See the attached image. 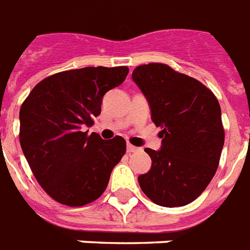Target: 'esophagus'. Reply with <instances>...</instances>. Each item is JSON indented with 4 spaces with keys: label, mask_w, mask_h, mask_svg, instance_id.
Segmentation results:
<instances>
[{
    "label": "esophagus",
    "mask_w": 250,
    "mask_h": 250,
    "mask_svg": "<svg viewBox=\"0 0 250 250\" xmlns=\"http://www.w3.org/2000/svg\"><path fill=\"white\" fill-rule=\"evenodd\" d=\"M137 150L139 149H137L136 146L131 145V144H128V145H127V153H136Z\"/></svg>",
    "instance_id": "obj_1"
}]
</instances>
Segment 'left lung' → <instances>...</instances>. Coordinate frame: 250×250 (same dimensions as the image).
I'll return each instance as SVG.
<instances>
[{
    "label": "left lung",
    "instance_id": "left-lung-1",
    "mask_svg": "<svg viewBox=\"0 0 250 250\" xmlns=\"http://www.w3.org/2000/svg\"><path fill=\"white\" fill-rule=\"evenodd\" d=\"M132 79L149 101L162 147H146L151 168L139 176L141 190L158 206L184 207L212 181L225 143L221 106L198 79L160 62L144 64Z\"/></svg>",
    "mask_w": 250,
    "mask_h": 250
}]
</instances>
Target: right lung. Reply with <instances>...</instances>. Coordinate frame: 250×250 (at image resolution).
I'll return each mask as SVG.
<instances>
[{"mask_svg": "<svg viewBox=\"0 0 250 250\" xmlns=\"http://www.w3.org/2000/svg\"><path fill=\"white\" fill-rule=\"evenodd\" d=\"M128 72L127 66H87L56 73L21 104V150L41 188L60 204L82 207L100 198L125 155L123 137L105 141L83 128L93 125L104 95Z\"/></svg>", "mask_w": 250, "mask_h": 250, "instance_id": "right-lung-1", "label": "right lung"}]
</instances>
